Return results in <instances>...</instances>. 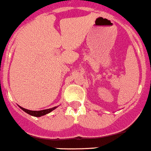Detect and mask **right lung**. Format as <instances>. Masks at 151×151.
<instances>
[{
	"mask_svg": "<svg viewBox=\"0 0 151 151\" xmlns=\"http://www.w3.org/2000/svg\"><path fill=\"white\" fill-rule=\"evenodd\" d=\"M18 106L20 107V108L23 111H24L25 112H26L27 114H30V115H31V116H34V117H37L45 115V114L51 112L52 111H53L54 109H56L58 107V106H55V107H53V108L41 110V111H31V110H28V109H26L23 108V107H21L20 106H19V105H18Z\"/></svg>",
	"mask_w": 151,
	"mask_h": 151,
	"instance_id": "add662e5",
	"label": "right lung"
}]
</instances>
